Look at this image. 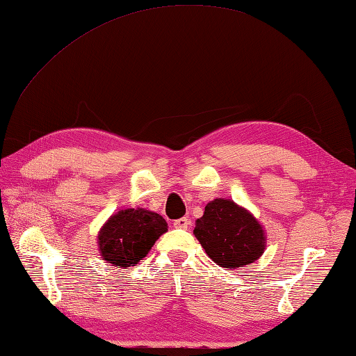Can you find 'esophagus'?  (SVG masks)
I'll list each match as a JSON object with an SVG mask.
<instances>
[{
    "instance_id": "esophagus-1",
    "label": "esophagus",
    "mask_w": 356,
    "mask_h": 356,
    "mask_svg": "<svg viewBox=\"0 0 356 356\" xmlns=\"http://www.w3.org/2000/svg\"><path fill=\"white\" fill-rule=\"evenodd\" d=\"M173 227L179 228V230H186V228L191 227V219L179 218V219H177V220H173Z\"/></svg>"
}]
</instances>
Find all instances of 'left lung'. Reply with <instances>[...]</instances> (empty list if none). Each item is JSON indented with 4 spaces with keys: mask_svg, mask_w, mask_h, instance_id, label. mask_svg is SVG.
<instances>
[{
    "mask_svg": "<svg viewBox=\"0 0 356 356\" xmlns=\"http://www.w3.org/2000/svg\"><path fill=\"white\" fill-rule=\"evenodd\" d=\"M193 234L213 262L230 270L256 262L266 245L259 220L241 205L222 198L205 205Z\"/></svg>",
    "mask_w": 356,
    "mask_h": 356,
    "instance_id": "8db88e82",
    "label": "left lung"
}]
</instances>
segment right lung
I'll return each mask as SVG.
<instances>
[{
    "label": "right lung",
    "mask_w": 356,
    "mask_h": 356,
    "mask_svg": "<svg viewBox=\"0 0 356 356\" xmlns=\"http://www.w3.org/2000/svg\"><path fill=\"white\" fill-rule=\"evenodd\" d=\"M165 232L168 222L155 211L145 209L117 211L97 236L102 260L117 268L136 266Z\"/></svg>",
    "instance_id": "obj_1"
}]
</instances>
